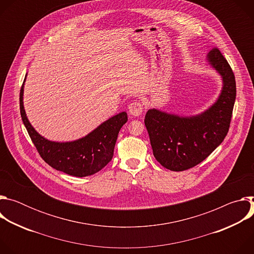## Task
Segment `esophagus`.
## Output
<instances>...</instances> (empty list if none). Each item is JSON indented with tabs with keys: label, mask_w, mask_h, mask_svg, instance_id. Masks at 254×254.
Instances as JSON below:
<instances>
[{
	"label": "esophagus",
	"mask_w": 254,
	"mask_h": 254,
	"mask_svg": "<svg viewBox=\"0 0 254 254\" xmlns=\"http://www.w3.org/2000/svg\"><path fill=\"white\" fill-rule=\"evenodd\" d=\"M143 112V106L142 104L139 102V101H134V102H131L129 105H128V113L133 116V117H139L141 116Z\"/></svg>",
	"instance_id": "esophagus-1"
}]
</instances>
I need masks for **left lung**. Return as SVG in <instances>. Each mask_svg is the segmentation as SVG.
Segmentation results:
<instances>
[{"label":"left lung","mask_w":254,"mask_h":254,"mask_svg":"<svg viewBox=\"0 0 254 254\" xmlns=\"http://www.w3.org/2000/svg\"><path fill=\"white\" fill-rule=\"evenodd\" d=\"M208 61L223 79L222 92L209 110L191 118L150 110L144 118L153 154L163 167L171 171H185L203 162L229 130L236 97L235 76L217 47L210 51Z\"/></svg>","instance_id":"1"}]
</instances>
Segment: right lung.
<instances>
[{
	"instance_id": "add662e5",
	"label": "right lung",
	"mask_w": 254,
	"mask_h": 254,
	"mask_svg": "<svg viewBox=\"0 0 254 254\" xmlns=\"http://www.w3.org/2000/svg\"><path fill=\"white\" fill-rule=\"evenodd\" d=\"M23 85L20 90V113L24 126L41 158L52 168L74 177H86L99 172L114 156L122 127L127 122L121 113L101 124L86 136L69 142L50 141L41 136L29 123L23 105Z\"/></svg>"
}]
</instances>
